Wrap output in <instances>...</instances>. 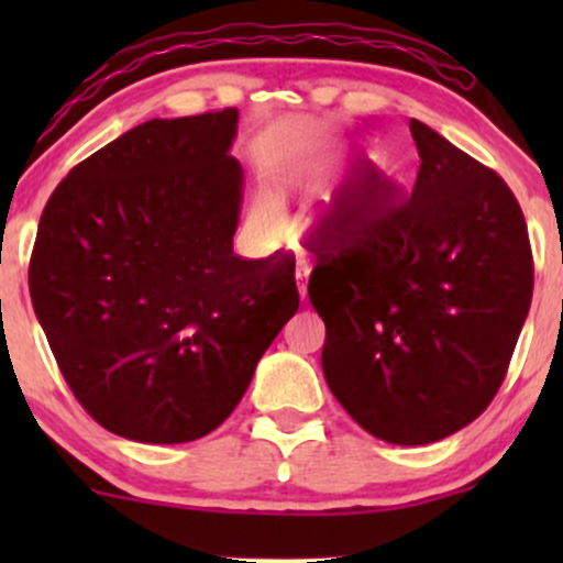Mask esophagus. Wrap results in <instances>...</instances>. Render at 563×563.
<instances>
[{"label":"esophagus","mask_w":563,"mask_h":563,"mask_svg":"<svg viewBox=\"0 0 563 563\" xmlns=\"http://www.w3.org/2000/svg\"><path fill=\"white\" fill-rule=\"evenodd\" d=\"M307 277H309V264H307V260H299L296 262V280H299L301 299L307 296Z\"/></svg>","instance_id":"1"}]
</instances>
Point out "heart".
<instances>
[{
	"label": "heart",
	"mask_w": 563,
	"mask_h": 563,
	"mask_svg": "<svg viewBox=\"0 0 563 563\" xmlns=\"http://www.w3.org/2000/svg\"><path fill=\"white\" fill-rule=\"evenodd\" d=\"M254 214L264 224V228H277V224H280V209H277L275 200L267 198V196L256 198Z\"/></svg>",
	"instance_id": "heart-1"
}]
</instances>
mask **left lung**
Returning a JSON list of instances; mask_svg holds the SVG:
<instances>
[{"label":"left lung","mask_w":563,"mask_h":563,"mask_svg":"<svg viewBox=\"0 0 563 563\" xmlns=\"http://www.w3.org/2000/svg\"><path fill=\"white\" fill-rule=\"evenodd\" d=\"M410 198L367 169L314 238L309 301L322 373L367 434L429 444L479 418L506 378L532 301V249L508 185L410 121Z\"/></svg>","instance_id":"8db88e82"}]
</instances>
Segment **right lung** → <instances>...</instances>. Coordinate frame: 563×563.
Masks as SVG:
<instances>
[{"label": "right lung", "instance_id": "right-lung-1", "mask_svg": "<svg viewBox=\"0 0 563 563\" xmlns=\"http://www.w3.org/2000/svg\"><path fill=\"white\" fill-rule=\"evenodd\" d=\"M238 111L153 119L92 153L38 219L29 288L57 367L102 429L206 437L299 309L294 256L232 254Z\"/></svg>", "mask_w": 563, "mask_h": 563}]
</instances>
